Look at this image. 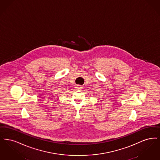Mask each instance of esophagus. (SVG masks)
<instances>
[{
  "label": "esophagus",
  "mask_w": 160,
  "mask_h": 160,
  "mask_svg": "<svg viewBox=\"0 0 160 160\" xmlns=\"http://www.w3.org/2000/svg\"><path fill=\"white\" fill-rule=\"evenodd\" d=\"M75 88H76V90H82V87L81 86V85H77V86H76Z\"/></svg>",
  "instance_id": "34e87169"
}]
</instances>
